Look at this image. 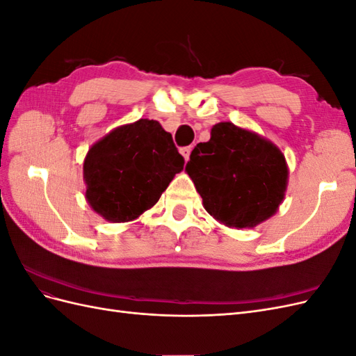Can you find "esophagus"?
Here are the masks:
<instances>
[{"label":"esophagus","instance_id":"1","mask_svg":"<svg viewBox=\"0 0 356 356\" xmlns=\"http://www.w3.org/2000/svg\"><path fill=\"white\" fill-rule=\"evenodd\" d=\"M179 153L182 154V157L186 159V161L190 159V153H191V147H182L181 149H179Z\"/></svg>","mask_w":356,"mask_h":356}]
</instances>
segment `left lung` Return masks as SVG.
<instances>
[{
  "label": "left lung",
  "mask_w": 356,
  "mask_h": 356,
  "mask_svg": "<svg viewBox=\"0 0 356 356\" xmlns=\"http://www.w3.org/2000/svg\"><path fill=\"white\" fill-rule=\"evenodd\" d=\"M186 172L212 217L236 229H251L270 218L288 184L285 156L255 132L221 122L208 143L190 154Z\"/></svg>",
  "instance_id": "1"
}]
</instances>
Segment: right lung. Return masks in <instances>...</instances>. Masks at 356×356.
I'll use <instances>...</instances> for the list:
<instances>
[{
  "mask_svg": "<svg viewBox=\"0 0 356 356\" xmlns=\"http://www.w3.org/2000/svg\"><path fill=\"white\" fill-rule=\"evenodd\" d=\"M182 168L172 135L159 122L141 118L90 147L83 165L86 199L106 221H132L154 207Z\"/></svg>",
  "mask_w": 356,
  "mask_h": 356,
  "instance_id": "1",
  "label": "right lung"
}]
</instances>
